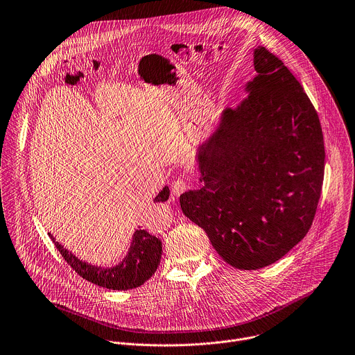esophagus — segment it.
Listing matches in <instances>:
<instances>
[{
    "mask_svg": "<svg viewBox=\"0 0 355 355\" xmlns=\"http://www.w3.org/2000/svg\"><path fill=\"white\" fill-rule=\"evenodd\" d=\"M187 191V182L182 180H175L171 184V193L174 196H180L182 192Z\"/></svg>",
    "mask_w": 355,
    "mask_h": 355,
    "instance_id": "esophagus-1",
    "label": "esophagus"
}]
</instances>
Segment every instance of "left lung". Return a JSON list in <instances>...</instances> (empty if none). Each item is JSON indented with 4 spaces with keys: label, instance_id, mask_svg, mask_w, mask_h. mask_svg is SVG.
<instances>
[{
    "label": "left lung",
    "instance_id": "8db88e82",
    "mask_svg": "<svg viewBox=\"0 0 355 355\" xmlns=\"http://www.w3.org/2000/svg\"><path fill=\"white\" fill-rule=\"evenodd\" d=\"M253 63L249 95L196 146L203 187L180 196L182 213L239 270L274 264L307 235L325 168L321 123L302 84L264 46Z\"/></svg>",
    "mask_w": 355,
    "mask_h": 355
}]
</instances>
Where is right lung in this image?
I'll list each match as a JSON object with an SVG mask.
<instances>
[{"label": "right lung", "mask_w": 355, "mask_h": 355, "mask_svg": "<svg viewBox=\"0 0 355 355\" xmlns=\"http://www.w3.org/2000/svg\"><path fill=\"white\" fill-rule=\"evenodd\" d=\"M170 196L168 187H164L153 202H166ZM56 249L67 264L84 279L112 291H128L144 285L157 270L162 257V241L146 230H135L128 252L120 263L113 267L94 266L80 260L64 249L49 234Z\"/></svg>", "instance_id": "add662e5"}]
</instances>
